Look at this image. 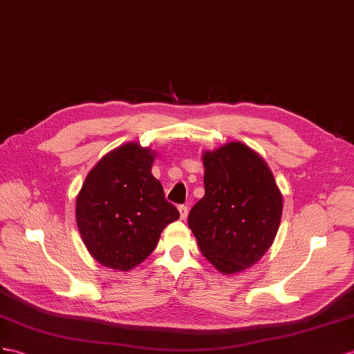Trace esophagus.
Returning a JSON list of instances; mask_svg holds the SVG:
<instances>
[{
	"label": "esophagus",
	"instance_id": "34e87169",
	"mask_svg": "<svg viewBox=\"0 0 354 354\" xmlns=\"http://www.w3.org/2000/svg\"><path fill=\"white\" fill-rule=\"evenodd\" d=\"M178 211H179V215H180V220H185L187 215H188V206L180 205V206H178Z\"/></svg>",
	"mask_w": 354,
	"mask_h": 354
}]
</instances>
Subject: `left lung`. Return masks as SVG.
<instances>
[{
	"instance_id": "obj_1",
	"label": "left lung",
	"mask_w": 354,
	"mask_h": 354,
	"mask_svg": "<svg viewBox=\"0 0 354 354\" xmlns=\"http://www.w3.org/2000/svg\"><path fill=\"white\" fill-rule=\"evenodd\" d=\"M205 196L188 214L202 254L221 274L251 268L270 248L283 215V194L265 158L242 142L202 156Z\"/></svg>"
}]
</instances>
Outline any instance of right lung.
<instances>
[{
  "mask_svg": "<svg viewBox=\"0 0 354 354\" xmlns=\"http://www.w3.org/2000/svg\"><path fill=\"white\" fill-rule=\"evenodd\" d=\"M156 157L130 142L107 152L86 175L76 197V223L100 265L122 272L140 265L162 229L179 218L151 171Z\"/></svg>",
  "mask_w": 354,
  "mask_h": 354,
  "instance_id": "1",
  "label": "right lung"
}]
</instances>
